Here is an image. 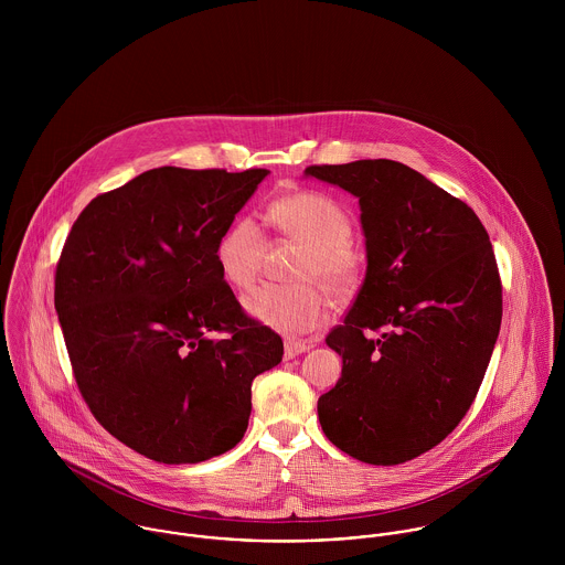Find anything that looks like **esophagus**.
<instances>
[{
	"mask_svg": "<svg viewBox=\"0 0 565 565\" xmlns=\"http://www.w3.org/2000/svg\"><path fill=\"white\" fill-rule=\"evenodd\" d=\"M311 348H313L311 341H302V339L289 337V339H285V359H296L298 354H302V352H307Z\"/></svg>",
	"mask_w": 565,
	"mask_h": 565,
	"instance_id": "1",
	"label": "esophagus"
}]
</instances>
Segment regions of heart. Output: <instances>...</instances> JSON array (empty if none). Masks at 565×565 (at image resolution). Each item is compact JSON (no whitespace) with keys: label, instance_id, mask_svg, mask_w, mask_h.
I'll return each instance as SVG.
<instances>
[{"label":"heart","instance_id":"obj_1","mask_svg":"<svg viewBox=\"0 0 565 565\" xmlns=\"http://www.w3.org/2000/svg\"><path fill=\"white\" fill-rule=\"evenodd\" d=\"M271 226L305 243L296 263V285H260L243 298L249 318L285 334H307L330 316V291L343 294L359 280L361 260L350 245L352 224L345 209L318 191H298L274 200L267 209ZM267 252V237L252 215L237 217L220 237L217 265L237 289L256 282Z\"/></svg>","mask_w":565,"mask_h":565}]
</instances>
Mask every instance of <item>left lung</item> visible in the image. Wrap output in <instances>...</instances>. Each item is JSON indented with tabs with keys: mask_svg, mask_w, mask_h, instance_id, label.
Segmentation results:
<instances>
[{
	"mask_svg": "<svg viewBox=\"0 0 565 565\" xmlns=\"http://www.w3.org/2000/svg\"><path fill=\"white\" fill-rule=\"evenodd\" d=\"M359 198L365 280L326 343L341 354L320 396L323 435L372 466L444 441L483 383L502 320L495 256L477 213L403 162L311 164Z\"/></svg>",
	"mask_w": 565,
	"mask_h": 565,
	"instance_id": "left-lung-1",
	"label": "left lung"
}]
</instances>
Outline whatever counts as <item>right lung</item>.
<instances>
[{"mask_svg": "<svg viewBox=\"0 0 565 565\" xmlns=\"http://www.w3.org/2000/svg\"><path fill=\"white\" fill-rule=\"evenodd\" d=\"M267 169L143 171L97 195L63 245L54 307L82 398L139 455L200 463L242 441L282 339L245 316L217 243Z\"/></svg>", "mask_w": 565, "mask_h": 565, "instance_id": "1", "label": "right lung"}]
</instances>
